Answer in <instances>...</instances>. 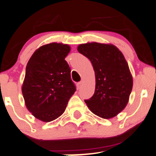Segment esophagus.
Listing matches in <instances>:
<instances>
[{"mask_svg": "<svg viewBox=\"0 0 156 156\" xmlns=\"http://www.w3.org/2000/svg\"><path fill=\"white\" fill-rule=\"evenodd\" d=\"M83 82L82 81H80V82H79V83H77V86H78V88L79 89H80V88H81L82 87V86H83Z\"/></svg>", "mask_w": 156, "mask_h": 156, "instance_id": "esophagus-1", "label": "esophagus"}]
</instances>
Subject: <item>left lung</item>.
<instances>
[{
  "label": "left lung",
  "mask_w": 156,
  "mask_h": 156,
  "mask_svg": "<svg viewBox=\"0 0 156 156\" xmlns=\"http://www.w3.org/2000/svg\"><path fill=\"white\" fill-rule=\"evenodd\" d=\"M78 51L90 60L95 76V93L85 100L89 110L100 118L110 119L128 103L133 77L122 52L114 44H81Z\"/></svg>",
  "instance_id": "left-lung-1"
}]
</instances>
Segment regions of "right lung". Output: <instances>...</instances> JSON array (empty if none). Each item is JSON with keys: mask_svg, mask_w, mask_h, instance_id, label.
Instances as JSON below:
<instances>
[{"mask_svg": "<svg viewBox=\"0 0 156 156\" xmlns=\"http://www.w3.org/2000/svg\"><path fill=\"white\" fill-rule=\"evenodd\" d=\"M70 46L52 42L38 48L26 65L22 86L25 105L43 122H50L64 112L76 91L65 58Z\"/></svg>", "mask_w": 156, "mask_h": 156, "instance_id": "right-lung-1", "label": "right lung"}]
</instances>
